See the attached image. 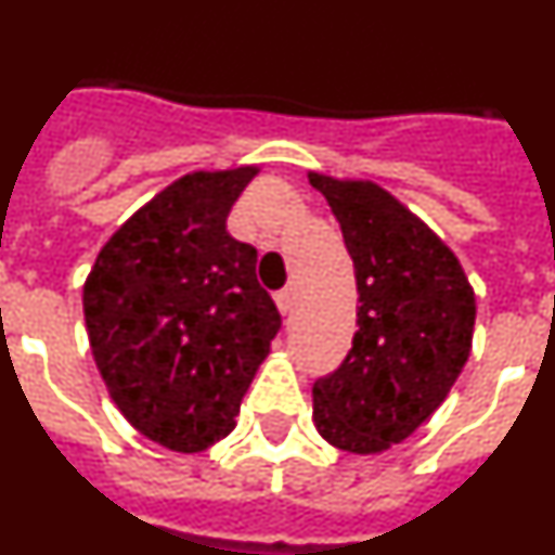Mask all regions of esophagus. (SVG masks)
Segmentation results:
<instances>
[{
  "instance_id": "esophagus-1",
  "label": "esophagus",
  "mask_w": 555,
  "mask_h": 555,
  "mask_svg": "<svg viewBox=\"0 0 555 555\" xmlns=\"http://www.w3.org/2000/svg\"><path fill=\"white\" fill-rule=\"evenodd\" d=\"M274 302H278V311L286 317V313H292V308H294V294L286 288V292H281L278 297H274Z\"/></svg>"
}]
</instances>
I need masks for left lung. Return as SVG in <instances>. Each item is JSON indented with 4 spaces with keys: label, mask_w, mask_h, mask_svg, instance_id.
I'll return each mask as SVG.
<instances>
[{
    "label": "left lung",
    "mask_w": 555,
    "mask_h": 555,
    "mask_svg": "<svg viewBox=\"0 0 555 555\" xmlns=\"http://www.w3.org/2000/svg\"><path fill=\"white\" fill-rule=\"evenodd\" d=\"M356 267L358 331L313 384V425L333 448L377 455L444 403L473 350L475 292L453 249L372 180L308 171Z\"/></svg>",
    "instance_id": "1"
}]
</instances>
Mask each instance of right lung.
Returning a JSON list of instances; mask_svg holds the SVG:
<instances>
[{
    "label": "right lung",
    "mask_w": 555,
    "mask_h": 555,
    "mask_svg": "<svg viewBox=\"0 0 555 555\" xmlns=\"http://www.w3.org/2000/svg\"><path fill=\"white\" fill-rule=\"evenodd\" d=\"M261 166L197 169L158 191L105 242L82 286L91 356L127 423L175 453L235 428L281 313L258 253L228 214Z\"/></svg>",
    "instance_id": "1"
}]
</instances>
